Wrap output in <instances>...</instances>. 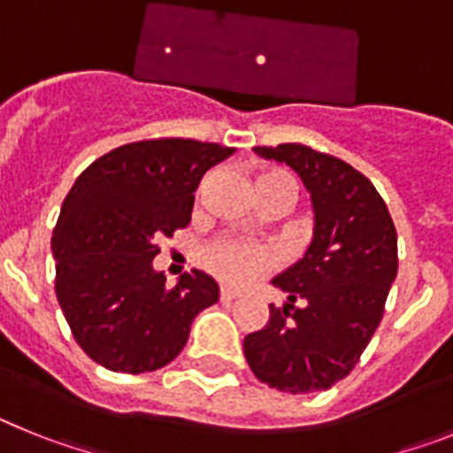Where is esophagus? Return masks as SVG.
<instances>
[{"label":"esophagus","instance_id":"esophagus-1","mask_svg":"<svg viewBox=\"0 0 453 453\" xmlns=\"http://www.w3.org/2000/svg\"><path fill=\"white\" fill-rule=\"evenodd\" d=\"M238 297L240 292L234 290V288H222V290H219V299H222V302H234V299Z\"/></svg>","mask_w":453,"mask_h":453}]
</instances>
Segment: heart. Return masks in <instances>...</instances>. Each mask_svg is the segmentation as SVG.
Masks as SVG:
<instances>
[{
	"label": "heart",
	"mask_w": 453,
	"mask_h": 453,
	"mask_svg": "<svg viewBox=\"0 0 453 453\" xmlns=\"http://www.w3.org/2000/svg\"><path fill=\"white\" fill-rule=\"evenodd\" d=\"M256 195H283L292 202L295 199V179L283 170H265L254 181ZM276 251L267 245H256L247 240L222 238L203 251V263L208 270H213L224 281L247 283L256 274H261L270 265H274Z\"/></svg>",
	"instance_id": "1"
}]
</instances>
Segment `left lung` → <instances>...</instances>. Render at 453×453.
Segmentation results:
<instances>
[{
  "instance_id": "left-lung-1",
  "label": "left lung",
  "mask_w": 453,
  "mask_h": 453,
  "mask_svg": "<svg viewBox=\"0 0 453 453\" xmlns=\"http://www.w3.org/2000/svg\"><path fill=\"white\" fill-rule=\"evenodd\" d=\"M297 172L313 203V238L295 265L272 279L288 295L245 338L256 379L290 395L345 379L383 318L397 276V231L370 179L349 163L299 142L254 147Z\"/></svg>"
}]
</instances>
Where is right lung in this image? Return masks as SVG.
I'll use <instances>...</instances> for the list:
<instances>
[{
	"label": "right lung",
	"mask_w": 453,
	"mask_h": 453,
	"mask_svg": "<svg viewBox=\"0 0 453 453\" xmlns=\"http://www.w3.org/2000/svg\"><path fill=\"white\" fill-rule=\"evenodd\" d=\"M234 147L190 138L140 140L81 172L63 202L51 251L56 297L72 335L106 370L142 374L174 361L192 319L219 299L199 270L174 288L151 261L158 240L190 222L199 181Z\"/></svg>",
	"instance_id": "obj_1"
}]
</instances>
